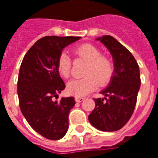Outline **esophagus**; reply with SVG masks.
I'll return each instance as SVG.
<instances>
[{"label": "esophagus", "mask_w": 158, "mask_h": 158, "mask_svg": "<svg viewBox=\"0 0 158 158\" xmlns=\"http://www.w3.org/2000/svg\"><path fill=\"white\" fill-rule=\"evenodd\" d=\"M85 99V98H84V97H79V96H76V97H75L76 102H83V101H84Z\"/></svg>", "instance_id": "1"}]
</instances>
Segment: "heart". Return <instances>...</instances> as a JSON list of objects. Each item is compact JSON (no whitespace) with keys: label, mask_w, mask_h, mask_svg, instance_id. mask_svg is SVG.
Returning <instances> with one entry per match:
<instances>
[{"label":"heart","mask_w":158,"mask_h":158,"mask_svg":"<svg viewBox=\"0 0 158 158\" xmlns=\"http://www.w3.org/2000/svg\"><path fill=\"white\" fill-rule=\"evenodd\" d=\"M77 58L87 60L81 79H73L68 84V90L76 96H85L96 90L98 84L103 86L110 82L114 73L113 59L106 54H101L100 48L90 44L79 45L73 50ZM57 69L60 75L68 79L72 73V60L66 52L60 53L57 60Z\"/></svg>","instance_id":"obj_1"}]
</instances>
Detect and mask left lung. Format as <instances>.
<instances>
[{"label": "left lung", "instance_id": "8db88e82", "mask_svg": "<svg viewBox=\"0 0 158 158\" xmlns=\"http://www.w3.org/2000/svg\"><path fill=\"white\" fill-rule=\"evenodd\" d=\"M100 40L113 56L114 73L110 85L101 91L103 98H94L95 109L88 116L90 124L103 132L123 127L135 109L140 88L139 67L132 53L111 36Z\"/></svg>", "mask_w": 158, "mask_h": 158}]
</instances>
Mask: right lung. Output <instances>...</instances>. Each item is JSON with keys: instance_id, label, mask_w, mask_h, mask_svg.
<instances>
[{"instance_id": "right-lung-1", "label": "right lung", "mask_w": 158, "mask_h": 158, "mask_svg": "<svg viewBox=\"0 0 158 158\" xmlns=\"http://www.w3.org/2000/svg\"><path fill=\"white\" fill-rule=\"evenodd\" d=\"M79 38H40L22 60L17 89L19 108L29 125L48 139L58 140L68 132V114L75 100L73 97L55 100L66 87L57 69V60L66 46Z\"/></svg>"}]
</instances>
